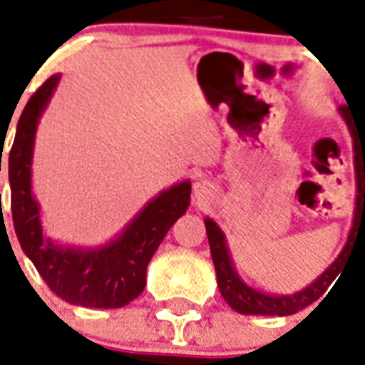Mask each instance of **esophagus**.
Instances as JSON below:
<instances>
[{
	"mask_svg": "<svg viewBox=\"0 0 365 365\" xmlns=\"http://www.w3.org/2000/svg\"><path fill=\"white\" fill-rule=\"evenodd\" d=\"M193 193H195V199L197 200H206L208 199V195L212 193V185L210 182H206V180H197L193 185Z\"/></svg>",
	"mask_w": 365,
	"mask_h": 365,
	"instance_id": "34e87169",
	"label": "esophagus"
}]
</instances>
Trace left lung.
Here are the masks:
<instances>
[{
    "label": "left lung",
    "mask_w": 365,
    "mask_h": 365,
    "mask_svg": "<svg viewBox=\"0 0 365 365\" xmlns=\"http://www.w3.org/2000/svg\"><path fill=\"white\" fill-rule=\"evenodd\" d=\"M341 113L345 117L346 125L351 128L352 138H354V163H356V182H358V197H356V214H354V225L349 235V242L341 255L334 261V265L318 278L317 282H312L309 288L303 292H297L294 295H265L261 292L248 288L246 284L237 277L233 271L231 259H229L227 246L223 233L220 231L216 223L212 220H205L206 235L210 242V254L217 274V288L222 292L223 299L227 301V305L233 311L240 314H263V317H288L295 314L301 309H305L311 303L318 301L326 292L329 284L339 277L341 265L345 261V255L349 254V248L358 239L356 233H365V123H358L354 119L346 106H341Z\"/></svg>",
    "instance_id": "left-lung-1"
}]
</instances>
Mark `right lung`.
I'll list each match as a JSON object with an SVG mask.
<instances>
[{"label": "right lung", "instance_id": "add662e5", "mask_svg": "<svg viewBox=\"0 0 365 365\" xmlns=\"http://www.w3.org/2000/svg\"><path fill=\"white\" fill-rule=\"evenodd\" d=\"M60 76L48 77L31 94L9 151V182L14 233L47 286L71 305L119 309L143 292L148 263L168 229L185 214L191 183L183 182L151 200L125 233L102 250L79 252L43 239L39 208L31 197L30 166L37 119ZM1 166V159H0ZM1 170V168H0Z\"/></svg>", "mask_w": 365, "mask_h": 365}]
</instances>
